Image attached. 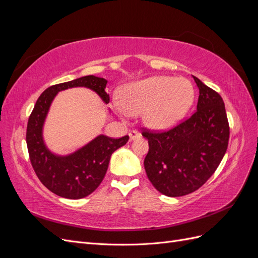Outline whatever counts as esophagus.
Instances as JSON below:
<instances>
[{
    "label": "esophagus",
    "mask_w": 258,
    "mask_h": 258,
    "mask_svg": "<svg viewBox=\"0 0 258 258\" xmlns=\"http://www.w3.org/2000/svg\"><path fill=\"white\" fill-rule=\"evenodd\" d=\"M140 137H141V135H140L139 132L136 131V130H132V131L129 132V138H130L131 141H132V140H136V139L140 138Z\"/></svg>",
    "instance_id": "obj_1"
}]
</instances>
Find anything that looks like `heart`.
Masks as SVG:
<instances>
[{"mask_svg": "<svg viewBox=\"0 0 258 258\" xmlns=\"http://www.w3.org/2000/svg\"><path fill=\"white\" fill-rule=\"evenodd\" d=\"M194 101L195 89L188 80L152 76L127 85L122 90L121 103L115 108L121 116L142 114L147 128L165 131L184 118Z\"/></svg>", "mask_w": 258, "mask_h": 258, "instance_id": "heart-1", "label": "heart"}]
</instances>
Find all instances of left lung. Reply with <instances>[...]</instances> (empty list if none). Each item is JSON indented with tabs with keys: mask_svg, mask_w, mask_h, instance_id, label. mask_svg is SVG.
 I'll list each match as a JSON object with an SVG mask.
<instances>
[{
	"mask_svg": "<svg viewBox=\"0 0 258 258\" xmlns=\"http://www.w3.org/2000/svg\"><path fill=\"white\" fill-rule=\"evenodd\" d=\"M192 77L199 98L191 117L166 132H142L150 146L144 159L147 177L168 197L197 190L215 172L228 146L229 124L222 97Z\"/></svg>",
	"mask_w": 258,
	"mask_h": 258,
	"instance_id": "1",
	"label": "left lung"
}]
</instances>
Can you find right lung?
I'll return each mask as SVG.
<instances>
[{
	"instance_id": "1",
	"label": "right lung",
	"mask_w": 258,
	"mask_h": 258,
	"mask_svg": "<svg viewBox=\"0 0 258 258\" xmlns=\"http://www.w3.org/2000/svg\"><path fill=\"white\" fill-rule=\"evenodd\" d=\"M106 84L102 77L88 75L50 86L37 99L29 117L26 139L31 163L42 184L60 197L81 199L95 191L104 178L112 154L126 144L129 137L113 139L100 135L72 154H53L43 138L49 107L59 91L74 87L91 89L107 104L110 97L105 92Z\"/></svg>"
}]
</instances>
